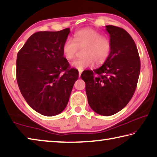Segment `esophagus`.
<instances>
[{
    "mask_svg": "<svg viewBox=\"0 0 157 157\" xmlns=\"http://www.w3.org/2000/svg\"><path fill=\"white\" fill-rule=\"evenodd\" d=\"M81 74H82V71H79V78H80Z\"/></svg>",
    "mask_w": 157,
    "mask_h": 157,
    "instance_id": "esophagus-1",
    "label": "esophagus"
}]
</instances>
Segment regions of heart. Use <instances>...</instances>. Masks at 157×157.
I'll list each match as a JSON object with an SVG mask.
<instances>
[{
	"label": "heart",
	"mask_w": 157,
	"mask_h": 157,
	"mask_svg": "<svg viewBox=\"0 0 157 157\" xmlns=\"http://www.w3.org/2000/svg\"><path fill=\"white\" fill-rule=\"evenodd\" d=\"M82 58L76 59L71 63L73 68L79 71L94 66L101 65L108 59L111 52V43L95 30L86 28L76 31L73 40L67 39L62 46V52L68 60L75 56L79 49L83 48Z\"/></svg>",
	"instance_id": "b5f03b06"
}]
</instances>
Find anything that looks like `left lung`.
<instances>
[{
	"mask_svg": "<svg viewBox=\"0 0 157 157\" xmlns=\"http://www.w3.org/2000/svg\"><path fill=\"white\" fill-rule=\"evenodd\" d=\"M105 27L112 46L110 56L100 68L83 71L81 78L91 108L101 115L110 116L122 110L133 97L140 61L135 42L125 30Z\"/></svg>",
	"mask_w": 157,
	"mask_h": 157,
	"instance_id": "obj_1",
	"label": "left lung"
}]
</instances>
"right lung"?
<instances>
[{"mask_svg":"<svg viewBox=\"0 0 157 157\" xmlns=\"http://www.w3.org/2000/svg\"><path fill=\"white\" fill-rule=\"evenodd\" d=\"M70 29L33 33L17 56V80L27 103L52 117L66 108L79 73L63 56Z\"/></svg>","mask_w":157,"mask_h":157,"instance_id":"right-lung-1","label":"right lung"}]
</instances>
